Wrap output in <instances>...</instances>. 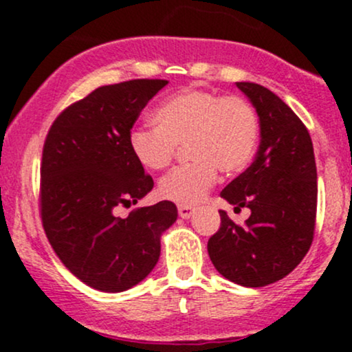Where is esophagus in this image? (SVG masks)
Instances as JSON below:
<instances>
[{
  "instance_id": "esophagus-1",
  "label": "esophagus",
  "mask_w": 352,
  "mask_h": 352,
  "mask_svg": "<svg viewBox=\"0 0 352 352\" xmlns=\"http://www.w3.org/2000/svg\"><path fill=\"white\" fill-rule=\"evenodd\" d=\"M193 212H195V208L188 207V205H179V215L182 218H190L193 215Z\"/></svg>"
}]
</instances>
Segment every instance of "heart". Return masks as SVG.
<instances>
[{
	"mask_svg": "<svg viewBox=\"0 0 352 352\" xmlns=\"http://www.w3.org/2000/svg\"><path fill=\"white\" fill-rule=\"evenodd\" d=\"M152 120L155 127L132 129L129 147L140 167L160 170L185 144L192 162L172 168L159 184L160 197L182 205L199 204L215 185L218 170H243L260 140V117L248 100L205 89L188 87L162 100Z\"/></svg>",
	"mask_w": 352,
	"mask_h": 352,
	"instance_id": "heart-1",
	"label": "heart"
}]
</instances>
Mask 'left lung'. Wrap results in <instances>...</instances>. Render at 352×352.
<instances>
[{
  "label": "left lung",
  "instance_id": "1",
  "mask_svg": "<svg viewBox=\"0 0 352 352\" xmlns=\"http://www.w3.org/2000/svg\"><path fill=\"white\" fill-rule=\"evenodd\" d=\"M236 87L256 109L261 142L253 164L220 195L252 215L236 225L220 210V228L207 248L227 280L260 288L292 273L308 253L316 225L318 173L308 129L289 106L260 84Z\"/></svg>",
  "mask_w": 352,
  "mask_h": 352
}]
</instances>
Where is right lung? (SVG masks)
Instances as JSON below:
<instances>
[{
	"label": "right lung",
	"mask_w": 352,
	"mask_h": 352,
	"mask_svg": "<svg viewBox=\"0 0 352 352\" xmlns=\"http://www.w3.org/2000/svg\"><path fill=\"white\" fill-rule=\"evenodd\" d=\"M168 80L134 79L98 87L56 117L43 147L39 212L47 240L91 288L120 293L140 283L160 256V235L175 204L134 208L153 180L137 164L129 134Z\"/></svg>",
	"instance_id": "obj_1"
}]
</instances>
